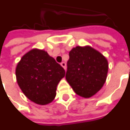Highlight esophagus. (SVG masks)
Returning a JSON list of instances; mask_svg holds the SVG:
<instances>
[{"mask_svg":"<svg viewBox=\"0 0 130 130\" xmlns=\"http://www.w3.org/2000/svg\"><path fill=\"white\" fill-rule=\"evenodd\" d=\"M60 65H61V66H62V68H64L65 70H66V63H65V62H62L60 63Z\"/></svg>","mask_w":130,"mask_h":130,"instance_id":"obj_1","label":"esophagus"}]
</instances>
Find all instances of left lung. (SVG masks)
I'll list each match as a JSON object with an SVG mask.
<instances>
[{"instance_id":"8db88e82","label":"left lung","mask_w":130,"mask_h":130,"mask_svg":"<svg viewBox=\"0 0 130 130\" xmlns=\"http://www.w3.org/2000/svg\"><path fill=\"white\" fill-rule=\"evenodd\" d=\"M65 78L74 92L84 98L95 95L105 84L107 59L89 46H77L69 53Z\"/></svg>"}]
</instances>
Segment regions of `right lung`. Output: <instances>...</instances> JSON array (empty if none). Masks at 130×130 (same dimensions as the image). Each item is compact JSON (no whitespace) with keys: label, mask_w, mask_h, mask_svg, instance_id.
Here are the masks:
<instances>
[{"label":"right lung","mask_w":130,"mask_h":130,"mask_svg":"<svg viewBox=\"0 0 130 130\" xmlns=\"http://www.w3.org/2000/svg\"><path fill=\"white\" fill-rule=\"evenodd\" d=\"M19 87L29 99L39 105L51 103L65 70L43 50L34 48L22 57L15 70Z\"/></svg>","instance_id":"add662e5"}]
</instances>
